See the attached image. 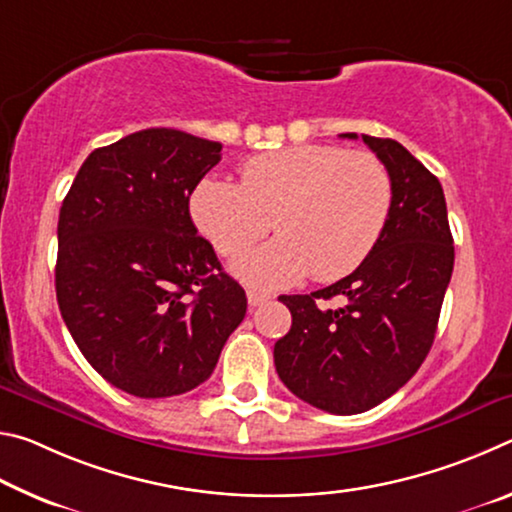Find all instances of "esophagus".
I'll use <instances>...</instances> for the list:
<instances>
[{"instance_id":"1","label":"esophagus","mask_w":512,"mask_h":512,"mask_svg":"<svg viewBox=\"0 0 512 512\" xmlns=\"http://www.w3.org/2000/svg\"><path fill=\"white\" fill-rule=\"evenodd\" d=\"M246 296H248L250 307H259V305H264V302L271 300V293H264V291H257V289H248Z\"/></svg>"}]
</instances>
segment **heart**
Wrapping results in <instances>:
<instances>
[{"instance_id":"heart-1","label":"heart","mask_w":512,"mask_h":512,"mask_svg":"<svg viewBox=\"0 0 512 512\" xmlns=\"http://www.w3.org/2000/svg\"><path fill=\"white\" fill-rule=\"evenodd\" d=\"M393 180L377 155L298 144L255 155L241 185L205 178L189 210L216 253L235 257L273 228L280 237L239 259L235 271L259 287H287L311 273L334 282L352 273L391 216Z\"/></svg>"}]
</instances>
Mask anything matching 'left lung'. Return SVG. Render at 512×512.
<instances>
[{"instance_id":"obj_1","label":"left lung","mask_w":512,"mask_h":512,"mask_svg":"<svg viewBox=\"0 0 512 512\" xmlns=\"http://www.w3.org/2000/svg\"><path fill=\"white\" fill-rule=\"evenodd\" d=\"M341 137L357 140V133ZM393 180L384 235L359 268L309 296H280L291 329L275 343V370L289 391L336 415L388 400L431 350L454 271V239L438 178L400 142L361 135ZM341 297V308L325 299Z\"/></svg>"}]
</instances>
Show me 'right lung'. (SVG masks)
<instances>
[{
  "mask_svg": "<svg viewBox=\"0 0 512 512\" xmlns=\"http://www.w3.org/2000/svg\"><path fill=\"white\" fill-rule=\"evenodd\" d=\"M219 160V142L146 128L94 149L60 207V316L90 366L135 397L203 384L246 316L244 289L189 216Z\"/></svg>",
  "mask_w": 512,
  "mask_h": 512,
  "instance_id": "obj_1",
  "label": "right lung"
}]
</instances>
